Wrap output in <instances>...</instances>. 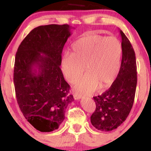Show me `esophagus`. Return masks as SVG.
<instances>
[{"mask_svg": "<svg viewBox=\"0 0 151 151\" xmlns=\"http://www.w3.org/2000/svg\"><path fill=\"white\" fill-rule=\"evenodd\" d=\"M81 98V96L80 94H78V93H75V94L74 95V99L75 100H79Z\"/></svg>", "mask_w": 151, "mask_h": 151, "instance_id": "obj_1", "label": "esophagus"}]
</instances>
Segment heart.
<instances>
[{
  "instance_id": "b5f03b06",
  "label": "heart",
  "mask_w": 151,
  "mask_h": 151,
  "mask_svg": "<svg viewBox=\"0 0 151 151\" xmlns=\"http://www.w3.org/2000/svg\"><path fill=\"white\" fill-rule=\"evenodd\" d=\"M122 55V45L116 37L88 35L73 43L70 55L62 57L60 65L70 83L75 82L85 67L87 72L76 83L74 89L88 94L114 82L120 70Z\"/></svg>"
}]
</instances>
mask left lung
I'll use <instances>...</instances> for the list:
<instances>
[{
    "label": "left lung",
    "mask_w": 151,
    "mask_h": 151,
    "mask_svg": "<svg viewBox=\"0 0 151 151\" xmlns=\"http://www.w3.org/2000/svg\"><path fill=\"white\" fill-rule=\"evenodd\" d=\"M120 34L123 55L116 79L107 91L93 97L96 110L91 116V123L101 131H111L124 123L134 101L137 84L136 55L129 39L121 30Z\"/></svg>",
    "instance_id": "obj_1"
}]
</instances>
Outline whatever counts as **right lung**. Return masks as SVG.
I'll use <instances>...</instances> for the list:
<instances>
[{"label":"right lung","mask_w":151,"mask_h":151,"mask_svg":"<svg viewBox=\"0 0 151 151\" xmlns=\"http://www.w3.org/2000/svg\"><path fill=\"white\" fill-rule=\"evenodd\" d=\"M71 28L67 24L35 27L15 55L13 81L17 101L27 121L41 132L58 129L67 106L74 101L60 67Z\"/></svg>","instance_id":"add662e5"}]
</instances>
